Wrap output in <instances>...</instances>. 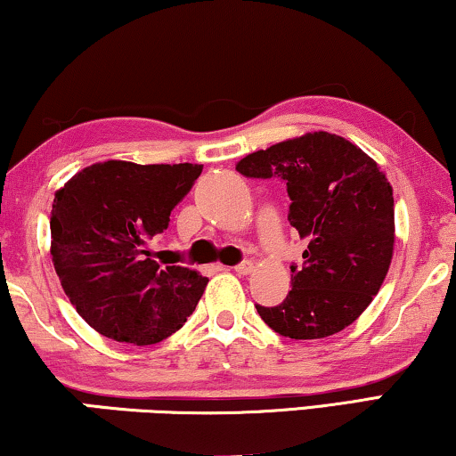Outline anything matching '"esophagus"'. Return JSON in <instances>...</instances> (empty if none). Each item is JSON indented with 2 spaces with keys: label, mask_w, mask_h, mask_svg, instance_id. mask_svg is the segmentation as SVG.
<instances>
[{
  "label": "esophagus",
  "mask_w": 456,
  "mask_h": 456,
  "mask_svg": "<svg viewBox=\"0 0 456 456\" xmlns=\"http://www.w3.org/2000/svg\"><path fill=\"white\" fill-rule=\"evenodd\" d=\"M233 271L240 274V277H248V274L254 273V262H241V265H237Z\"/></svg>",
  "instance_id": "34e87169"
}]
</instances>
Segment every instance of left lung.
Listing matches in <instances>:
<instances>
[{"label":"left lung","mask_w":456,"mask_h":456,"mask_svg":"<svg viewBox=\"0 0 456 456\" xmlns=\"http://www.w3.org/2000/svg\"><path fill=\"white\" fill-rule=\"evenodd\" d=\"M246 177H281L291 198L304 266H291L283 304L256 305L279 335L324 338L362 316L387 279L395 249L393 185L374 159L329 132H307L243 157Z\"/></svg>","instance_id":"obj_1"}]
</instances>
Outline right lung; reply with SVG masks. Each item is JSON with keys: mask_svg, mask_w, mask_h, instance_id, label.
Listing matches in <instances>:
<instances>
[{"mask_svg": "<svg viewBox=\"0 0 456 456\" xmlns=\"http://www.w3.org/2000/svg\"><path fill=\"white\" fill-rule=\"evenodd\" d=\"M202 173V165L102 161L55 191L51 260L76 312L102 337L138 347L183 326L208 279L161 266L149 241Z\"/></svg>", "mask_w": 456, "mask_h": 456, "instance_id": "right-lung-1", "label": "right lung"}]
</instances>
